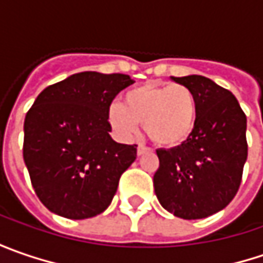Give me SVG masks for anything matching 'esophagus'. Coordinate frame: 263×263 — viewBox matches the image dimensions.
Segmentation results:
<instances>
[{"instance_id": "esophagus-1", "label": "esophagus", "mask_w": 263, "mask_h": 263, "mask_svg": "<svg viewBox=\"0 0 263 263\" xmlns=\"http://www.w3.org/2000/svg\"><path fill=\"white\" fill-rule=\"evenodd\" d=\"M149 151H151V149L147 146H145V145H139V146H137V155H143V154H146Z\"/></svg>"}]
</instances>
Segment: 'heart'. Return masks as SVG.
I'll list each match as a JSON object with an SVG mask.
<instances>
[{
    "instance_id": "b5f03b06",
    "label": "heart",
    "mask_w": 263,
    "mask_h": 263,
    "mask_svg": "<svg viewBox=\"0 0 263 263\" xmlns=\"http://www.w3.org/2000/svg\"><path fill=\"white\" fill-rule=\"evenodd\" d=\"M109 121L120 136L136 135L140 123L155 143L177 146L193 132L196 98L184 85H142L109 108Z\"/></svg>"
}]
</instances>
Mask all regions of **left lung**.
<instances>
[{"label":"left lung","mask_w":263,"mask_h":263,"mask_svg":"<svg viewBox=\"0 0 263 263\" xmlns=\"http://www.w3.org/2000/svg\"><path fill=\"white\" fill-rule=\"evenodd\" d=\"M171 79L193 92L196 121L181 145L157 151L155 195L173 215L200 219L224 209L237 193L248 159V120L236 96L211 79Z\"/></svg>","instance_id":"8db88e82"}]
</instances>
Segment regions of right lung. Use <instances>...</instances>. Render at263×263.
<instances>
[{
  "instance_id": "right-lung-1",
  "label": "right lung",
  "mask_w": 263,
  "mask_h": 263,
  "mask_svg": "<svg viewBox=\"0 0 263 263\" xmlns=\"http://www.w3.org/2000/svg\"><path fill=\"white\" fill-rule=\"evenodd\" d=\"M127 74L83 71L45 87L25 118L23 159L36 196L51 212L85 219L104 212L137 145L109 136L111 102Z\"/></svg>"
}]
</instances>
